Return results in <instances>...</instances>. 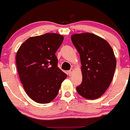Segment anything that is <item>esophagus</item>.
I'll return each instance as SVG.
<instances>
[{"instance_id": "obj_1", "label": "esophagus", "mask_w": 130, "mask_h": 130, "mask_svg": "<svg viewBox=\"0 0 130 130\" xmlns=\"http://www.w3.org/2000/svg\"><path fill=\"white\" fill-rule=\"evenodd\" d=\"M74 72V69H71V70L69 71V76H71V75H72V72Z\"/></svg>"}]
</instances>
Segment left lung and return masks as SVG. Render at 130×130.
Returning <instances> with one entry per match:
<instances>
[{
    "label": "left lung",
    "instance_id": "8db88e82",
    "mask_svg": "<svg viewBox=\"0 0 130 130\" xmlns=\"http://www.w3.org/2000/svg\"><path fill=\"white\" fill-rule=\"evenodd\" d=\"M74 45L79 54L83 79L76 87L80 95L88 99L100 98L112 81L116 58L107 41L90 32L71 36Z\"/></svg>",
    "mask_w": 130,
    "mask_h": 130
}]
</instances>
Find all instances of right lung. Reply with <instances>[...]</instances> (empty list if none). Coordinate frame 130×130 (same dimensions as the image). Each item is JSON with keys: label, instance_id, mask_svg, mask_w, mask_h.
I'll return each mask as SVG.
<instances>
[{"label": "right lung", "instance_id": "1", "mask_svg": "<svg viewBox=\"0 0 130 130\" xmlns=\"http://www.w3.org/2000/svg\"><path fill=\"white\" fill-rule=\"evenodd\" d=\"M63 40V35L57 33L32 36L20 45L17 53L20 82L27 95L36 103L51 102L67 77L57 66L55 54Z\"/></svg>", "mask_w": 130, "mask_h": 130}]
</instances>
